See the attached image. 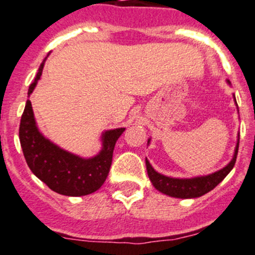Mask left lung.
I'll use <instances>...</instances> for the list:
<instances>
[{"instance_id":"left-lung-1","label":"left lung","mask_w":255,"mask_h":255,"mask_svg":"<svg viewBox=\"0 0 255 255\" xmlns=\"http://www.w3.org/2000/svg\"><path fill=\"white\" fill-rule=\"evenodd\" d=\"M228 84L230 81L228 80ZM235 99V96H234ZM236 103V99H235ZM238 105V104H236ZM150 142L148 139L147 144ZM239 142H240V135H238V144H236L235 152H234L233 159L230 160L229 164L225 165L221 170L212 172L210 175H205V176H197L192 178H175L169 177L165 175L159 174L152 168L150 162L146 158V169H147V175L150 177V181L153 184L154 188L159 191L163 194L169 195L172 198H181V199H191V198H198L201 195L206 194L210 191H212L218 183H221L224 180L225 176L231 171L236 162V157H238L239 152Z\"/></svg>"}]
</instances>
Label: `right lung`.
<instances>
[{
  "label": "right lung",
  "instance_id": "right-lung-1",
  "mask_svg": "<svg viewBox=\"0 0 255 255\" xmlns=\"http://www.w3.org/2000/svg\"><path fill=\"white\" fill-rule=\"evenodd\" d=\"M45 60L28 87V97L40 79ZM125 129L105 130L102 134L103 145L101 152L95 157L81 158L58 147L40 133L28 99L20 121L19 139L28 168L40 181L58 194L81 197L96 192L107 180L113 162L114 147Z\"/></svg>",
  "mask_w": 255,
  "mask_h": 255
}]
</instances>
